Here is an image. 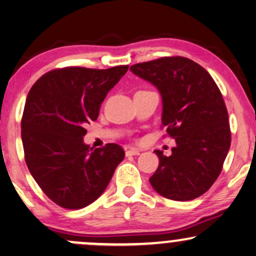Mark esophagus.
<instances>
[{"label":"esophagus","mask_w":256,"mask_h":256,"mask_svg":"<svg viewBox=\"0 0 256 256\" xmlns=\"http://www.w3.org/2000/svg\"><path fill=\"white\" fill-rule=\"evenodd\" d=\"M141 150H138V148H129V150L126 152V156H138L140 154Z\"/></svg>","instance_id":"esophagus-1"}]
</instances>
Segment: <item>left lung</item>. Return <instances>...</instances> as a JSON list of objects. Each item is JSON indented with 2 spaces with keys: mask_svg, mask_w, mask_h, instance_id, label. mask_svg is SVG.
<instances>
[{
  "mask_svg": "<svg viewBox=\"0 0 256 256\" xmlns=\"http://www.w3.org/2000/svg\"><path fill=\"white\" fill-rule=\"evenodd\" d=\"M130 71L160 91L162 128L176 144L170 156L156 150L159 166L150 185L172 200L200 197L218 178L232 144L228 110L218 86L204 68L184 56L138 62Z\"/></svg>",
  "mask_w": 256,
  "mask_h": 256,
  "instance_id": "obj_1",
  "label": "left lung"
}]
</instances>
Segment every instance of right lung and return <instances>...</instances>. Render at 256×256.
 Instances as JSON below:
<instances>
[{
  "label": "right lung",
  "instance_id": "right-lung-1",
  "mask_svg": "<svg viewBox=\"0 0 256 256\" xmlns=\"http://www.w3.org/2000/svg\"><path fill=\"white\" fill-rule=\"evenodd\" d=\"M128 68H54L28 92L21 120L24 160L44 194L59 206L77 210L96 200L124 158L118 144L92 150L83 136Z\"/></svg>",
  "mask_w": 256,
  "mask_h": 256
}]
</instances>
